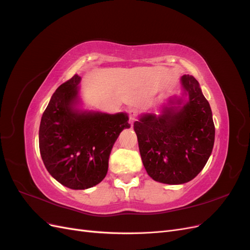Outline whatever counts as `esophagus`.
Returning <instances> with one entry per match:
<instances>
[{"label":"esophagus","mask_w":250,"mask_h":250,"mask_svg":"<svg viewBox=\"0 0 250 250\" xmlns=\"http://www.w3.org/2000/svg\"><path fill=\"white\" fill-rule=\"evenodd\" d=\"M128 117H129L130 122L132 123L133 121H135V119L138 118V110L137 109H133V108L129 109V111H128Z\"/></svg>","instance_id":"1"}]
</instances>
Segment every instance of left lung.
I'll use <instances>...</instances> for the list:
<instances>
[{"mask_svg":"<svg viewBox=\"0 0 250 250\" xmlns=\"http://www.w3.org/2000/svg\"><path fill=\"white\" fill-rule=\"evenodd\" d=\"M181 84L188 95L183 107H166L158 117L146 113L133 125L148 175L168 185H181L197 176L215 141L209 103L198 81L184 75Z\"/></svg>","mask_w":250,"mask_h":250,"instance_id":"obj_1","label":"left lung"}]
</instances>
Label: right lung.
Masks as SVG:
<instances>
[{
    "instance_id": "right-lung-1",
    "label": "right lung",
    "mask_w": 250,
    "mask_h": 250,
    "mask_svg": "<svg viewBox=\"0 0 250 250\" xmlns=\"http://www.w3.org/2000/svg\"><path fill=\"white\" fill-rule=\"evenodd\" d=\"M77 74L53 94L40 126V151L48 172L73 190L92 188L104 179L113 144L124 128L126 113L80 111Z\"/></svg>"
}]
</instances>
